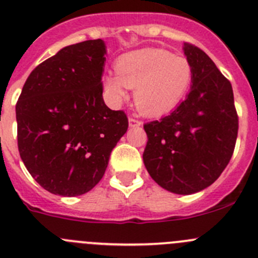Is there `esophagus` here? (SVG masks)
Listing matches in <instances>:
<instances>
[{
  "mask_svg": "<svg viewBox=\"0 0 258 258\" xmlns=\"http://www.w3.org/2000/svg\"><path fill=\"white\" fill-rule=\"evenodd\" d=\"M128 123H130V126H131V127H135V126H141L142 122L140 121V119L135 118V117H130Z\"/></svg>",
  "mask_w": 258,
  "mask_h": 258,
  "instance_id": "34e87169",
  "label": "esophagus"
}]
</instances>
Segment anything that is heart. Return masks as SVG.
Masks as SVG:
<instances>
[{
    "label": "heart",
    "mask_w": 258,
    "mask_h": 258,
    "mask_svg": "<svg viewBox=\"0 0 258 258\" xmlns=\"http://www.w3.org/2000/svg\"><path fill=\"white\" fill-rule=\"evenodd\" d=\"M116 76L107 74L103 87L112 104L127 99V88L135 91V103L146 116H161L174 109L192 82L191 62L164 49L146 47L122 55Z\"/></svg>",
    "instance_id": "1"
}]
</instances>
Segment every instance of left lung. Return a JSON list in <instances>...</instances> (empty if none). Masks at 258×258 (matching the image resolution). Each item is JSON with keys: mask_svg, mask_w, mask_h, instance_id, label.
Instances as JSON below:
<instances>
[{"mask_svg": "<svg viewBox=\"0 0 258 258\" xmlns=\"http://www.w3.org/2000/svg\"><path fill=\"white\" fill-rule=\"evenodd\" d=\"M192 66L191 88L169 116L144 124V164L150 176L175 194L213 184L228 165L238 134L231 82L196 45L185 42Z\"/></svg>", "mask_w": 258, "mask_h": 258, "instance_id": "1", "label": "left lung"}]
</instances>
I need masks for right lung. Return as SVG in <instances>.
<instances>
[{
  "instance_id": "right-lung-1",
  "label": "right lung",
  "mask_w": 258,
  "mask_h": 258,
  "mask_svg": "<svg viewBox=\"0 0 258 258\" xmlns=\"http://www.w3.org/2000/svg\"><path fill=\"white\" fill-rule=\"evenodd\" d=\"M103 40L62 47L30 73L16 103L17 146L31 176L77 197L103 177L128 118L103 101Z\"/></svg>"
}]
</instances>
